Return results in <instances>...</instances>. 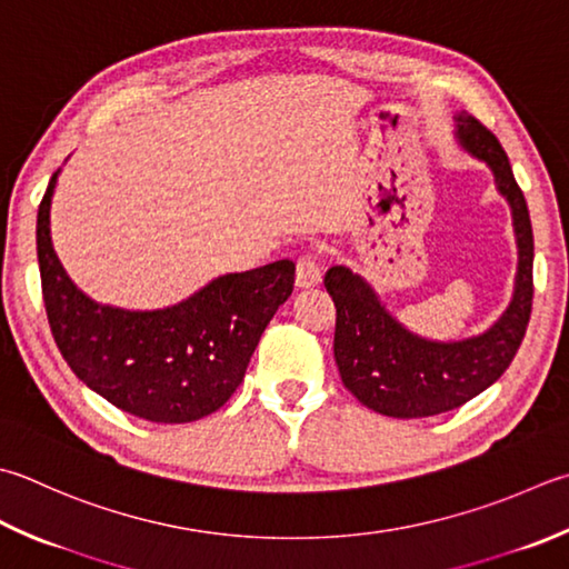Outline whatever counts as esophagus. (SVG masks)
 I'll use <instances>...</instances> for the list:
<instances>
[{
	"mask_svg": "<svg viewBox=\"0 0 569 569\" xmlns=\"http://www.w3.org/2000/svg\"><path fill=\"white\" fill-rule=\"evenodd\" d=\"M320 278H322V271H320V263L316 256H310V253L300 256L296 263V283L300 288H313L320 283Z\"/></svg>",
	"mask_w": 569,
	"mask_h": 569,
	"instance_id": "34e87169",
	"label": "esophagus"
}]
</instances>
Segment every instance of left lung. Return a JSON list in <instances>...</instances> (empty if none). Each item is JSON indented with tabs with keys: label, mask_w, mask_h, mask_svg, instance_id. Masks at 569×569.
Here are the masks:
<instances>
[{
	"label": "left lung",
	"mask_w": 569,
	"mask_h": 569,
	"mask_svg": "<svg viewBox=\"0 0 569 569\" xmlns=\"http://www.w3.org/2000/svg\"><path fill=\"white\" fill-rule=\"evenodd\" d=\"M461 150L493 172L513 217L518 271L508 308L491 328L463 340H429L405 328L375 288L348 266H332L326 288L336 300V362L342 385L365 407L395 419L451 411L491 387L513 362L532 308V227L508 154L469 113L453 116Z\"/></svg>",
	"instance_id": "1"
}]
</instances>
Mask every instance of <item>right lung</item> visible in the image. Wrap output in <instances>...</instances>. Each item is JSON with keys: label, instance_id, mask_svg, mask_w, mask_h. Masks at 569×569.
Instances as JSON below:
<instances>
[{"label": "right lung", "instance_id": "obj_1", "mask_svg": "<svg viewBox=\"0 0 569 569\" xmlns=\"http://www.w3.org/2000/svg\"><path fill=\"white\" fill-rule=\"evenodd\" d=\"M56 170L39 204L37 253L53 340L78 380L158 425L197 421L237 392L266 326L293 293L296 263L224 273L180 303L128 310L78 288L51 241Z\"/></svg>", "mask_w": 569, "mask_h": 569}]
</instances>
